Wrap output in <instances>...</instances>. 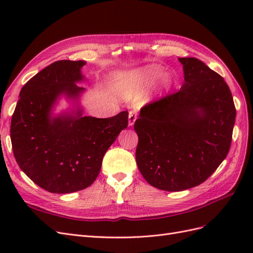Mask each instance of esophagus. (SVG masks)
<instances>
[{
  "label": "esophagus",
  "mask_w": 253,
  "mask_h": 253,
  "mask_svg": "<svg viewBox=\"0 0 253 253\" xmlns=\"http://www.w3.org/2000/svg\"><path fill=\"white\" fill-rule=\"evenodd\" d=\"M136 118H137V116H136L135 113H133V112H129L128 113V122H127L128 126H132L135 124Z\"/></svg>",
  "instance_id": "esophagus-1"
}]
</instances>
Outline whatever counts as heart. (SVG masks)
Returning <instances> with one entry per match:
<instances>
[{"instance_id": "obj_1", "label": "heart", "mask_w": 253, "mask_h": 253, "mask_svg": "<svg viewBox=\"0 0 253 253\" xmlns=\"http://www.w3.org/2000/svg\"><path fill=\"white\" fill-rule=\"evenodd\" d=\"M158 80L156 94L164 95L174 87L177 77L173 72L166 73V68L157 64L145 65L133 71L118 72L114 75L115 86L127 100L140 97L145 88ZM138 100L141 104H145L150 102L151 96H141Z\"/></svg>"}]
</instances>
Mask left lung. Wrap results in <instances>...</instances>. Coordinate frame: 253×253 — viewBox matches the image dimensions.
Segmentation results:
<instances>
[{
	"label": "left lung",
	"mask_w": 253,
	"mask_h": 253,
	"mask_svg": "<svg viewBox=\"0 0 253 253\" xmlns=\"http://www.w3.org/2000/svg\"><path fill=\"white\" fill-rule=\"evenodd\" d=\"M185 82L140 111L136 163L151 186L175 192L196 187L231 145L235 106L224 78L196 58H178Z\"/></svg>",
	"instance_id": "left-lung-1"
}]
</instances>
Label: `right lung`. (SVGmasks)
I'll use <instances>...</instances> for the list:
<instances>
[{"label":"right lung","mask_w":253,"mask_h":253,"mask_svg":"<svg viewBox=\"0 0 253 253\" xmlns=\"http://www.w3.org/2000/svg\"><path fill=\"white\" fill-rule=\"evenodd\" d=\"M85 61L60 60L45 67L20 91L10 138L20 169L51 193L89 187L100 172L105 152L127 126L126 111L110 118L84 116L80 98ZM62 96L67 110L53 113Z\"/></svg>","instance_id":"obj_1"}]
</instances>
